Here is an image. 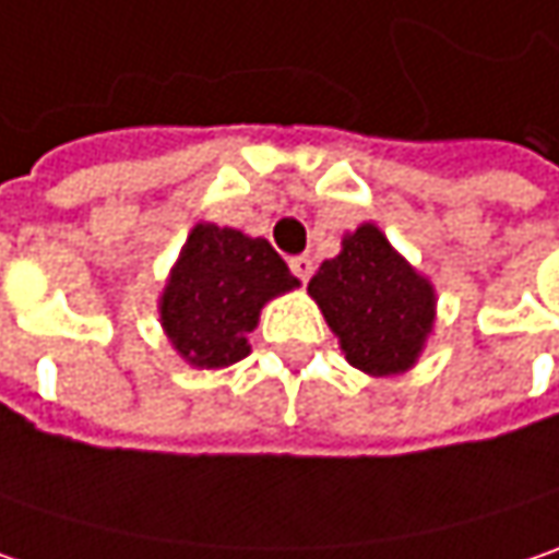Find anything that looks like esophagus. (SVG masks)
I'll use <instances>...</instances> for the list:
<instances>
[{"label":"esophagus","mask_w":559,"mask_h":559,"mask_svg":"<svg viewBox=\"0 0 559 559\" xmlns=\"http://www.w3.org/2000/svg\"><path fill=\"white\" fill-rule=\"evenodd\" d=\"M290 272L300 281H309V275H312V259L309 255H294L290 259Z\"/></svg>","instance_id":"34e87169"}]
</instances>
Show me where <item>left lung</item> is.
I'll return each instance as SVG.
<instances>
[{"label": "left lung", "instance_id": "8db88e82", "mask_svg": "<svg viewBox=\"0 0 559 559\" xmlns=\"http://www.w3.org/2000/svg\"><path fill=\"white\" fill-rule=\"evenodd\" d=\"M306 290L347 362L372 378L409 372L435 331V284L372 222L341 237V253L319 265Z\"/></svg>", "mask_w": 559, "mask_h": 559}]
</instances>
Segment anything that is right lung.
Returning <instances> with one entry per match:
<instances>
[{"instance_id":"add662e5","label":"right lung","mask_w":559,"mask_h":559,"mask_svg":"<svg viewBox=\"0 0 559 559\" xmlns=\"http://www.w3.org/2000/svg\"><path fill=\"white\" fill-rule=\"evenodd\" d=\"M300 287L265 237L200 222L158 294V322L193 369H225L250 353L269 300Z\"/></svg>"}]
</instances>
